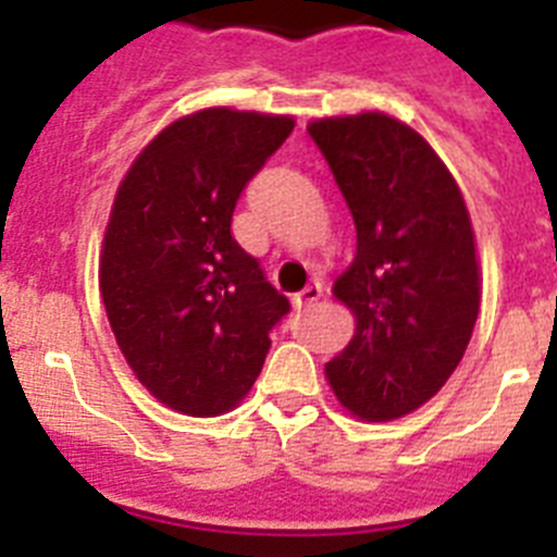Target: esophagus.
Segmentation results:
<instances>
[{
	"label": "esophagus",
	"mask_w": 557,
	"mask_h": 557,
	"mask_svg": "<svg viewBox=\"0 0 557 557\" xmlns=\"http://www.w3.org/2000/svg\"><path fill=\"white\" fill-rule=\"evenodd\" d=\"M323 295V287L321 284H307V287L301 289V293H295L293 295V307L295 309H301V307H309V304H314L318 298Z\"/></svg>",
	"instance_id": "esophagus-1"
}]
</instances>
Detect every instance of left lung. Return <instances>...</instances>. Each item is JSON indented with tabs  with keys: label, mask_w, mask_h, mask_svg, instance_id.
<instances>
[{
	"label": "left lung",
	"mask_w": 557,
	"mask_h": 557,
	"mask_svg": "<svg viewBox=\"0 0 557 557\" xmlns=\"http://www.w3.org/2000/svg\"><path fill=\"white\" fill-rule=\"evenodd\" d=\"M357 228V256L332 293L357 329L326 362L334 396L359 421L426 405L460 366L480 312L469 209L430 141L387 113L307 125Z\"/></svg>",
	"instance_id": "8db88e82"
}]
</instances>
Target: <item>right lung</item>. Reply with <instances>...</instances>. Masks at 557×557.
Returning a JSON list of instances; mask_svg holds the SVG:
<instances>
[{
  "mask_svg": "<svg viewBox=\"0 0 557 557\" xmlns=\"http://www.w3.org/2000/svg\"><path fill=\"white\" fill-rule=\"evenodd\" d=\"M284 113L203 108L136 156L111 206L100 293L122 357L170 410H234L289 301L231 234L236 200L284 145Z\"/></svg>",
  "mask_w": 557,
  "mask_h": 557,
  "instance_id": "add662e5",
  "label": "right lung"
}]
</instances>
